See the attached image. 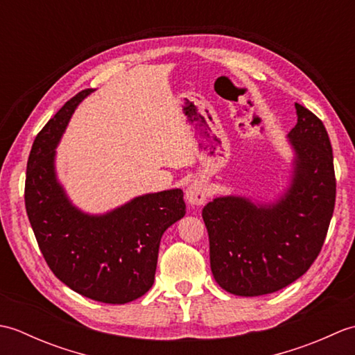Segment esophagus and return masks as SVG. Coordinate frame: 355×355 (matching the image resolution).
Returning a JSON list of instances; mask_svg holds the SVG:
<instances>
[{
	"mask_svg": "<svg viewBox=\"0 0 355 355\" xmlns=\"http://www.w3.org/2000/svg\"><path fill=\"white\" fill-rule=\"evenodd\" d=\"M186 198L191 205H202L207 198V186L202 180H195V182L186 189Z\"/></svg>",
	"mask_w": 355,
	"mask_h": 355,
	"instance_id": "34e87169",
	"label": "esophagus"
}]
</instances>
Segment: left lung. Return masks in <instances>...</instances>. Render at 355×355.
<instances>
[{"mask_svg":"<svg viewBox=\"0 0 355 355\" xmlns=\"http://www.w3.org/2000/svg\"><path fill=\"white\" fill-rule=\"evenodd\" d=\"M288 137L296 173L285 197L254 206L238 197L216 198L202 209L210 268L218 285L236 296H262L296 281L318 258L336 205L333 148L322 120L296 103Z\"/></svg>","mask_w":355,"mask_h":355,"instance_id":"obj_1","label":"left lung"}]
</instances>
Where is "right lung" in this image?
<instances>
[{"mask_svg": "<svg viewBox=\"0 0 355 355\" xmlns=\"http://www.w3.org/2000/svg\"><path fill=\"white\" fill-rule=\"evenodd\" d=\"M78 93L49 120L30 150L24 201L45 262L73 291L103 304H126L154 284L164 230L186 214L183 191L143 195L114 212L88 216L74 209L53 169L55 146L76 105Z\"/></svg>", "mask_w": 355, "mask_h": 355, "instance_id": "obj_1", "label": "right lung"}]
</instances>
